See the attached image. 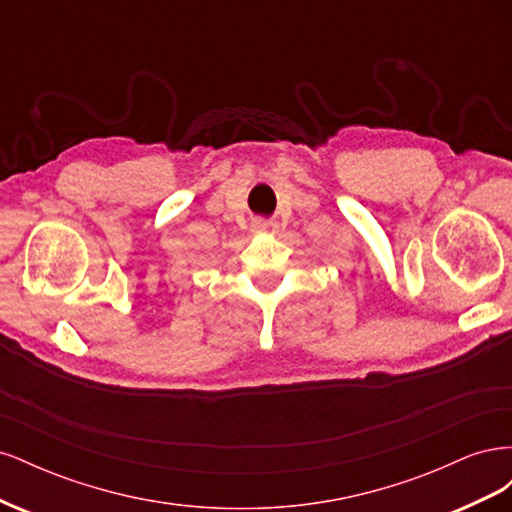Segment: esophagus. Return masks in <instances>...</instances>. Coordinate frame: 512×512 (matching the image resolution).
<instances>
[{"instance_id":"34e87169","label":"esophagus","mask_w":512,"mask_h":512,"mask_svg":"<svg viewBox=\"0 0 512 512\" xmlns=\"http://www.w3.org/2000/svg\"><path fill=\"white\" fill-rule=\"evenodd\" d=\"M252 230L254 232H265V235H273V232L277 230V222H273L269 218H256L252 222Z\"/></svg>"}]
</instances>
